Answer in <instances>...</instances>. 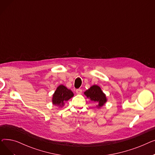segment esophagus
<instances>
[{
    "instance_id": "1",
    "label": "esophagus",
    "mask_w": 155,
    "mask_h": 155,
    "mask_svg": "<svg viewBox=\"0 0 155 155\" xmlns=\"http://www.w3.org/2000/svg\"><path fill=\"white\" fill-rule=\"evenodd\" d=\"M82 89L78 88V89H77V90H76V93L77 94H82Z\"/></svg>"
}]
</instances>
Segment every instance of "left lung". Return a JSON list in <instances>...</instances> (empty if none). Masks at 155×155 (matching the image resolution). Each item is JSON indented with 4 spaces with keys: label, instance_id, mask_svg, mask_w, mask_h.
<instances>
[{
    "label": "left lung",
    "instance_id": "1",
    "mask_svg": "<svg viewBox=\"0 0 155 155\" xmlns=\"http://www.w3.org/2000/svg\"><path fill=\"white\" fill-rule=\"evenodd\" d=\"M84 94L92 101L99 103V107L102 106L107 101L105 95L103 93L101 88L96 85L92 86Z\"/></svg>",
    "mask_w": 155,
    "mask_h": 155
}]
</instances>
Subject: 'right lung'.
<instances>
[{"mask_svg":"<svg viewBox=\"0 0 155 155\" xmlns=\"http://www.w3.org/2000/svg\"><path fill=\"white\" fill-rule=\"evenodd\" d=\"M73 96V93L63 85L56 88L53 95V104L62 106L64 101H67Z\"/></svg>","mask_w":155,"mask_h":155,"instance_id":"right-lung-1","label":"right lung"}]
</instances>
